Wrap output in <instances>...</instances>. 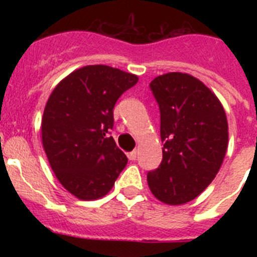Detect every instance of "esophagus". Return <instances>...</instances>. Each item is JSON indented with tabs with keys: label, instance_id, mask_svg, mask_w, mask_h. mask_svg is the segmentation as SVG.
Listing matches in <instances>:
<instances>
[{
	"label": "esophagus",
	"instance_id": "esophagus-1",
	"mask_svg": "<svg viewBox=\"0 0 257 257\" xmlns=\"http://www.w3.org/2000/svg\"><path fill=\"white\" fill-rule=\"evenodd\" d=\"M138 151H133L131 153H128V158H130L131 161H135L136 158H138Z\"/></svg>",
	"mask_w": 257,
	"mask_h": 257
}]
</instances>
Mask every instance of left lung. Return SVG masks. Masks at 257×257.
I'll use <instances>...</instances> for the list:
<instances>
[{
	"instance_id": "8db88e82",
	"label": "left lung",
	"mask_w": 257,
	"mask_h": 257,
	"mask_svg": "<svg viewBox=\"0 0 257 257\" xmlns=\"http://www.w3.org/2000/svg\"><path fill=\"white\" fill-rule=\"evenodd\" d=\"M161 113L162 162L147 180L157 199L184 205L198 197L219 172L228 148V121L216 95L180 72L151 82Z\"/></svg>"
}]
</instances>
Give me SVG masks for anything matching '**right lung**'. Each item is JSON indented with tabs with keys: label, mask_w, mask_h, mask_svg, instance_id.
<instances>
[{
	"label": "right lung",
	"mask_w": 257,
	"mask_h": 257,
	"mask_svg": "<svg viewBox=\"0 0 257 257\" xmlns=\"http://www.w3.org/2000/svg\"><path fill=\"white\" fill-rule=\"evenodd\" d=\"M138 76L108 65L74 70L50 95L42 117V144L52 171L69 193L83 201L112 189L127 157L109 136L118 97Z\"/></svg>",
	"instance_id": "1"
}]
</instances>
